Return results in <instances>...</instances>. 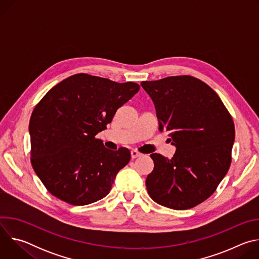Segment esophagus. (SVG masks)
Instances as JSON below:
<instances>
[{"label":"esophagus","instance_id":"34e87169","mask_svg":"<svg viewBox=\"0 0 259 259\" xmlns=\"http://www.w3.org/2000/svg\"><path fill=\"white\" fill-rule=\"evenodd\" d=\"M141 156H142V154H141V153H139L138 151H136V150L131 151V158H132V159H136V158L141 157Z\"/></svg>","mask_w":259,"mask_h":259}]
</instances>
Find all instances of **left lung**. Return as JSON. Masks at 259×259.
<instances>
[{
    "instance_id": "left-lung-1",
    "label": "left lung",
    "mask_w": 259,
    "mask_h": 259,
    "mask_svg": "<svg viewBox=\"0 0 259 259\" xmlns=\"http://www.w3.org/2000/svg\"><path fill=\"white\" fill-rule=\"evenodd\" d=\"M152 98L159 131L176 146L172 159L152 154L154 170L145 184L158 204L186 210L207 200L228 173L235 125L216 92L192 76L140 84Z\"/></svg>"
}]
</instances>
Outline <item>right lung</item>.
Masks as SVG:
<instances>
[{"mask_svg": "<svg viewBox=\"0 0 259 259\" xmlns=\"http://www.w3.org/2000/svg\"><path fill=\"white\" fill-rule=\"evenodd\" d=\"M140 87L77 73L50 89L29 120L30 162L57 199L83 206L104 198L130 161L126 147L110 151L96 134Z\"/></svg>", "mask_w": 259, "mask_h": 259, "instance_id": "1", "label": "right lung"}]
</instances>
